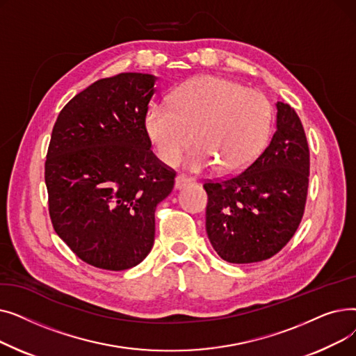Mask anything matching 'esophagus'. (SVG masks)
Wrapping results in <instances>:
<instances>
[{"label": "esophagus", "instance_id": "obj_1", "mask_svg": "<svg viewBox=\"0 0 356 356\" xmlns=\"http://www.w3.org/2000/svg\"><path fill=\"white\" fill-rule=\"evenodd\" d=\"M193 181H195V180L191 179V177H188V176L179 175V176L176 177V189H181V188H184V186L192 184Z\"/></svg>", "mask_w": 356, "mask_h": 356}]
</instances>
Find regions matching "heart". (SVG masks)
Here are the masks:
<instances>
[{"mask_svg":"<svg viewBox=\"0 0 356 356\" xmlns=\"http://www.w3.org/2000/svg\"><path fill=\"white\" fill-rule=\"evenodd\" d=\"M273 108L263 93L216 76H200L177 89L173 105L149 109L145 125L157 156L179 163L192 141L186 164L202 172L213 164L238 173L263 152L271 131Z\"/></svg>","mask_w":356,"mask_h":356,"instance_id":"obj_1","label":"heart"}]
</instances>
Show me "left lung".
<instances>
[{
	"label": "left lung",
	"mask_w": 356,
	"mask_h": 356,
	"mask_svg": "<svg viewBox=\"0 0 356 356\" xmlns=\"http://www.w3.org/2000/svg\"><path fill=\"white\" fill-rule=\"evenodd\" d=\"M310 153L297 112L277 102V129L244 172L207 180V232L232 264L264 261L282 251L300 225L309 188Z\"/></svg>",
	"instance_id": "left-lung-1"
}]
</instances>
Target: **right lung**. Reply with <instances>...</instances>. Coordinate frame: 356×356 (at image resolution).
Wrapping results in <instances>:
<instances>
[{"label":"right lung","mask_w":356,"mask_h":356,"mask_svg":"<svg viewBox=\"0 0 356 356\" xmlns=\"http://www.w3.org/2000/svg\"><path fill=\"white\" fill-rule=\"evenodd\" d=\"M157 78L120 73L72 98L54 122L44 163L49 215L83 263L136 267L152 251L157 204L176 172L152 152L145 128Z\"/></svg>","instance_id":"obj_1"}]
</instances>
